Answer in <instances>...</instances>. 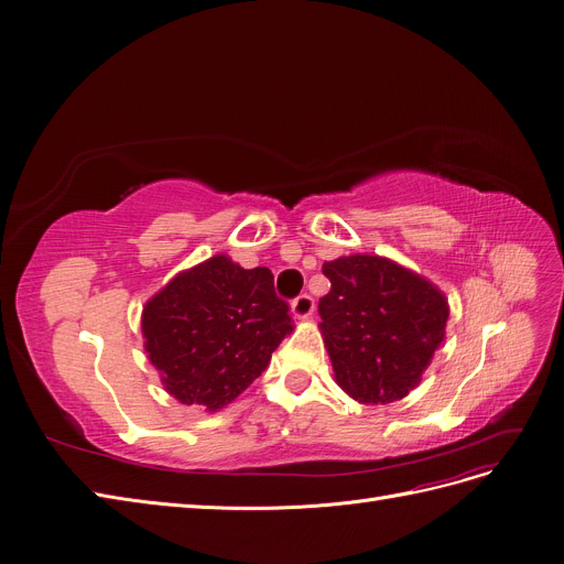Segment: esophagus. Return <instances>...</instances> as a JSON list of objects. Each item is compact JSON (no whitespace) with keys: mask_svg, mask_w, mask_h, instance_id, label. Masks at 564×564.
<instances>
[{"mask_svg":"<svg viewBox=\"0 0 564 564\" xmlns=\"http://www.w3.org/2000/svg\"><path fill=\"white\" fill-rule=\"evenodd\" d=\"M313 308H315V302H313L311 294H306V292L300 294V297L292 302V311H294V315H297V317L313 315Z\"/></svg>","mask_w":564,"mask_h":564,"instance_id":"obj_1","label":"esophagus"}]
</instances>
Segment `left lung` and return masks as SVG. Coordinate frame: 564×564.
<instances>
[{
	"label": "left lung",
	"instance_id": "1",
	"mask_svg": "<svg viewBox=\"0 0 564 564\" xmlns=\"http://www.w3.org/2000/svg\"><path fill=\"white\" fill-rule=\"evenodd\" d=\"M322 272L332 290L317 306L319 329L338 387L361 404L406 398L446 336V294L381 256H343Z\"/></svg>",
	"mask_w": 564,
	"mask_h": 564
}]
</instances>
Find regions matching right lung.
Masks as SVG:
<instances>
[{
	"instance_id": "1",
	"label": "right lung",
	"mask_w": 564,
	"mask_h": 564,
	"mask_svg": "<svg viewBox=\"0 0 564 564\" xmlns=\"http://www.w3.org/2000/svg\"><path fill=\"white\" fill-rule=\"evenodd\" d=\"M292 329L272 272L224 253L171 279L141 313L143 347L166 393L210 413L262 375Z\"/></svg>"
}]
</instances>
